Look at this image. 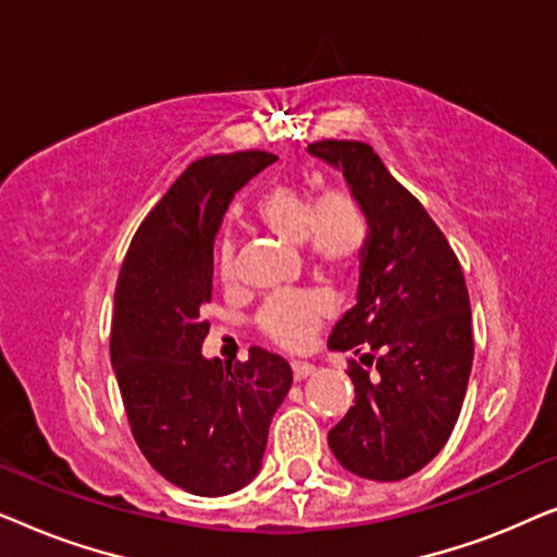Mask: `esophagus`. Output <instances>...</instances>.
Wrapping results in <instances>:
<instances>
[{"instance_id":"esophagus-1","label":"esophagus","mask_w":557,"mask_h":557,"mask_svg":"<svg viewBox=\"0 0 557 557\" xmlns=\"http://www.w3.org/2000/svg\"><path fill=\"white\" fill-rule=\"evenodd\" d=\"M314 364L311 362H292V372H294V380H307L309 375H314Z\"/></svg>"}]
</instances>
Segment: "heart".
<instances>
[{
  "instance_id": "b5f03b06",
  "label": "heart",
  "mask_w": 557,
  "mask_h": 557,
  "mask_svg": "<svg viewBox=\"0 0 557 557\" xmlns=\"http://www.w3.org/2000/svg\"><path fill=\"white\" fill-rule=\"evenodd\" d=\"M256 220L278 238L301 243L309 261L324 273L355 271L368 250V212L347 187H332L314 200L307 187L276 180L258 197ZM218 273L223 281H231L235 273L233 243L227 238L218 248ZM330 311L322 294L284 292L263 304L256 324L278 347L304 349Z\"/></svg>"
}]
</instances>
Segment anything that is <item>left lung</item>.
<instances>
[{"instance_id": "obj_1", "label": "left lung", "mask_w": 557, "mask_h": 557, "mask_svg": "<svg viewBox=\"0 0 557 557\" xmlns=\"http://www.w3.org/2000/svg\"><path fill=\"white\" fill-rule=\"evenodd\" d=\"M309 154L342 170L370 223L357 304L330 334L332 349H362L368 370L349 360L355 406L326 441L352 474L398 482L444 448L461 413L474 360L467 281L446 235L370 144L324 139Z\"/></svg>"}]
</instances>
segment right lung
<instances>
[{"label":"right lung","mask_w":557,"mask_h":557,"mask_svg":"<svg viewBox=\"0 0 557 557\" xmlns=\"http://www.w3.org/2000/svg\"><path fill=\"white\" fill-rule=\"evenodd\" d=\"M276 162L261 149L202 157L136 231L113 296L111 364L136 446L180 490L220 497L261 469L269 425L288 387L284 357L205 360L212 246L233 195Z\"/></svg>","instance_id":"1"}]
</instances>
